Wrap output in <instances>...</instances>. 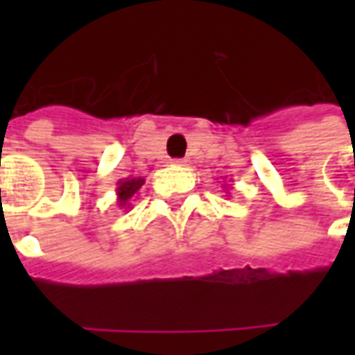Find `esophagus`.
<instances>
[{
	"instance_id": "obj_1",
	"label": "esophagus",
	"mask_w": 355,
	"mask_h": 355,
	"mask_svg": "<svg viewBox=\"0 0 355 355\" xmlns=\"http://www.w3.org/2000/svg\"><path fill=\"white\" fill-rule=\"evenodd\" d=\"M175 165H188V159H175Z\"/></svg>"
}]
</instances>
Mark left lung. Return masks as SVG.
I'll list each match as a JSON object with an SVG mask.
<instances>
[{
    "label": "left lung",
    "mask_w": 355,
    "mask_h": 355,
    "mask_svg": "<svg viewBox=\"0 0 355 355\" xmlns=\"http://www.w3.org/2000/svg\"><path fill=\"white\" fill-rule=\"evenodd\" d=\"M224 188H226V186H224ZM228 188H230V186H228ZM224 192H226V196H228V193H230V192H228V190H224Z\"/></svg>",
    "instance_id": "8db88e82"
}]
</instances>
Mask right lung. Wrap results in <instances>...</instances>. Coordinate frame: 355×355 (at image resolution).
Masks as SVG:
<instances>
[{
	"instance_id": "right-lung-1",
	"label": "right lung",
	"mask_w": 355,
	"mask_h": 355,
	"mask_svg": "<svg viewBox=\"0 0 355 355\" xmlns=\"http://www.w3.org/2000/svg\"><path fill=\"white\" fill-rule=\"evenodd\" d=\"M144 184V178L142 177H127L121 178L117 182L116 196H117V205L121 209H131V200L137 196L140 188Z\"/></svg>"
}]
</instances>
